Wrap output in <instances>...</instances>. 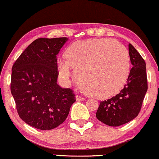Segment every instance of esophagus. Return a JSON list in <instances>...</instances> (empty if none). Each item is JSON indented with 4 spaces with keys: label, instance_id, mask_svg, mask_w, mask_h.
Listing matches in <instances>:
<instances>
[{
    "label": "esophagus",
    "instance_id": "esophagus-1",
    "mask_svg": "<svg viewBox=\"0 0 159 159\" xmlns=\"http://www.w3.org/2000/svg\"><path fill=\"white\" fill-rule=\"evenodd\" d=\"M76 100H77L78 101H80V100H85V98L82 97V96H80V95H76Z\"/></svg>",
    "mask_w": 159,
    "mask_h": 159
}]
</instances>
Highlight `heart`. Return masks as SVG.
Returning <instances> with one entry per match:
<instances>
[{
	"label": "heart",
	"mask_w": 159,
	"mask_h": 159,
	"mask_svg": "<svg viewBox=\"0 0 159 159\" xmlns=\"http://www.w3.org/2000/svg\"><path fill=\"white\" fill-rule=\"evenodd\" d=\"M65 59L58 61L62 81H68L75 68L82 88L94 97L104 99L117 94L127 80L130 70L126 48L113 39H90L72 44Z\"/></svg>",
	"instance_id": "heart-1"
}]
</instances>
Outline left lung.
Instances as JSON below:
<instances>
[{
	"mask_svg": "<svg viewBox=\"0 0 159 159\" xmlns=\"http://www.w3.org/2000/svg\"><path fill=\"white\" fill-rule=\"evenodd\" d=\"M132 68L123 89L107 100L101 101L96 117L109 126L116 127L138 116L148 91L146 64L131 44L128 45Z\"/></svg>",
	"mask_w": 159,
	"mask_h": 159,
	"instance_id": "1",
	"label": "left lung"
}]
</instances>
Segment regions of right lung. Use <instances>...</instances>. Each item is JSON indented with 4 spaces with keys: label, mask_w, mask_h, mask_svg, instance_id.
Here are the masks:
<instances>
[{
    "label": "right lung",
    "mask_w": 159,
    "mask_h": 159,
    "mask_svg": "<svg viewBox=\"0 0 159 159\" xmlns=\"http://www.w3.org/2000/svg\"><path fill=\"white\" fill-rule=\"evenodd\" d=\"M67 37L39 38L12 66L11 92L20 119L39 130H51L67 119L75 102L71 89L57 84L56 55Z\"/></svg>",
    "instance_id": "add662e5"
}]
</instances>
